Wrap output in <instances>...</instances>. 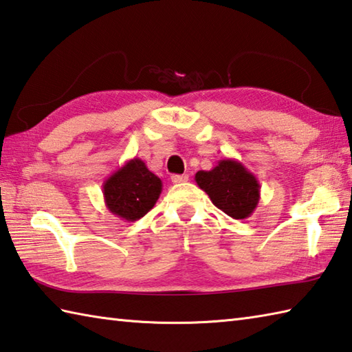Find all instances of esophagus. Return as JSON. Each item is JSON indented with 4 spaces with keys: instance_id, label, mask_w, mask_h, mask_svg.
<instances>
[{
    "instance_id": "obj_1",
    "label": "esophagus",
    "mask_w": 352,
    "mask_h": 352,
    "mask_svg": "<svg viewBox=\"0 0 352 352\" xmlns=\"http://www.w3.org/2000/svg\"><path fill=\"white\" fill-rule=\"evenodd\" d=\"M170 180H172V183H174V184H182V183L188 182L189 177L186 175V174H184V175H172Z\"/></svg>"
}]
</instances>
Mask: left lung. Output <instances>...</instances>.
I'll return each mask as SVG.
<instances>
[{
  "instance_id": "obj_1",
  "label": "left lung",
  "mask_w": 352,
  "mask_h": 352,
  "mask_svg": "<svg viewBox=\"0 0 352 352\" xmlns=\"http://www.w3.org/2000/svg\"><path fill=\"white\" fill-rule=\"evenodd\" d=\"M195 182L212 203L235 219L249 218L259 203V182L243 163L223 158L210 170H198Z\"/></svg>"
}]
</instances>
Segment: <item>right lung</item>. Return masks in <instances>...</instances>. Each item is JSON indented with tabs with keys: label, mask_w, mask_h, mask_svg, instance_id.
Here are the masks:
<instances>
[{
	"label": "right lung",
	"mask_w": 352,
	"mask_h": 352,
	"mask_svg": "<svg viewBox=\"0 0 352 352\" xmlns=\"http://www.w3.org/2000/svg\"><path fill=\"white\" fill-rule=\"evenodd\" d=\"M107 209L125 221H137L154 208L163 183L140 158H131L102 186Z\"/></svg>",
	"instance_id": "add662e5"
}]
</instances>
